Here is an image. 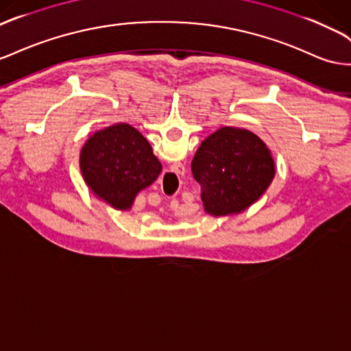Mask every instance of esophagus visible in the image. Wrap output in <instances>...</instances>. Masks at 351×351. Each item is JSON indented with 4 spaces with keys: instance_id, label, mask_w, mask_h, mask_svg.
I'll return each instance as SVG.
<instances>
[{
    "instance_id": "obj_1",
    "label": "esophagus",
    "mask_w": 351,
    "mask_h": 351,
    "mask_svg": "<svg viewBox=\"0 0 351 351\" xmlns=\"http://www.w3.org/2000/svg\"><path fill=\"white\" fill-rule=\"evenodd\" d=\"M174 168L176 169H171V171L167 173L165 176V180L169 186H174V183L180 178V176L184 174V167L182 164H177Z\"/></svg>"
}]
</instances>
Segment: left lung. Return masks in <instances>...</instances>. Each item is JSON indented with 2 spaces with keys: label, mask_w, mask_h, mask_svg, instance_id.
I'll use <instances>...</instances> for the list:
<instances>
[{
  "label": "left lung",
  "mask_w": 351,
  "mask_h": 351,
  "mask_svg": "<svg viewBox=\"0 0 351 351\" xmlns=\"http://www.w3.org/2000/svg\"><path fill=\"white\" fill-rule=\"evenodd\" d=\"M192 173L202 186L206 214L243 213L266 193L276 167L267 145L252 131L221 127L197 147Z\"/></svg>",
  "instance_id": "1"
}]
</instances>
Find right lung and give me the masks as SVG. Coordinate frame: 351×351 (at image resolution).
Returning a JSON list of instances; mask_svg holds the SVG:
<instances>
[{
    "label": "right lung",
    "instance_id": "add662e5",
    "mask_svg": "<svg viewBox=\"0 0 351 351\" xmlns=\"http://www.w3.org/2000/svg\"><path fill=\"white\" fill-rule=\"evenodd\" d=\"M80 168L93 195L118 211H130L162 171L149 141L125 122L94 132L81 149Z\"/></svg>",
    "mask_w": 351,
    "mask_h": 351
}]
</instances>
